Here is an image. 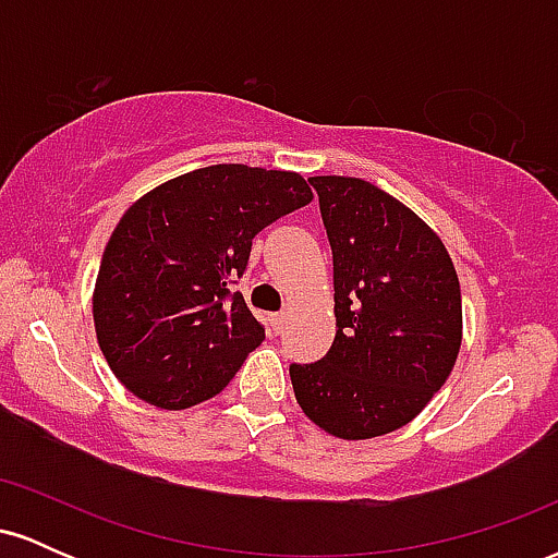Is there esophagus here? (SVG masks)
<instances>
[{
    "mask_svg": "<svg viewBox=\"0 0 558 558\" xmlns=\"http://www.w3.org/2000/svg\"><path fill=\"white\" fill-rule=\"evenodd\" d=\"M286 325H288V315H286V312H278V315H270V328H272L275 336H280V332L286 330Z\"/></svg>",
    "mask_w": 558,
    "mask_h": 558,
    "instance_id": "obj_1",
    "label": "esophagus"
}]
</instances>
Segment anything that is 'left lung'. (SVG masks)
Segmentation results:
<instances>
[{
	"instance_id": "8db88e82",
	"label": "left lung",
	"mask_w": 558,
	"mask_h": 558,
	"mask_svg": "<svg viewBox=\"0 0 558 558\" xmlns=\"http://www.w3.org/2000/svg\"><path fill=\"white\" fill-rule=\"evenodd\" d=\"M332 248L336 338L291 364L299 407L343 440L412 422L451 375L462 291L444 241L399 198L362 178H310Z\"/></svg>"
}]
</instances>
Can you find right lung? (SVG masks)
<instances>
[{
  "instance_id": "add662e5",
  "label": "right lung",
  "mask_w": 558,
  "mask_h": 558,
  "mask_svg": "<svg viewBox=\"0 0 558 558\" xmlns=\"http://www.w3.org/2000/svg\"><path fill=\"white\" fill-rule=\"evenodd\" d=\"M310 202L299 172L209 165L131 204L94 288L96 341L114 377L159 409L220 393L265 341L230 288L246 270L252 239Z\"/></svg>"
}]
</instances>
